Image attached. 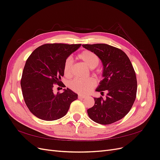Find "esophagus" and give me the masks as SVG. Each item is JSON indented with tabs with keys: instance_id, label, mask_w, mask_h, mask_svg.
<instances>
[{
	"instance_id": "34e87169",
	"label": "esophagus",
	"mask_w": 160,
	"mask_h": 160,
	"mask_svg": "<svg viewBox=\"0 0 160 160\" xmlns=\"http://www.w3.org/2000/svg\"><path fill=\"white\" fill-rule=\"evenodd\" d=\"M86 95H78V98L79 99H85V98H86Z\"/></svg>"
}]
</instances>
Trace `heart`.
Segmentation results:
<instances>
[{
	"instance_id": "obj_1",
	"label": "heart",
	"mask_w": 160,
	"mask_h": 160,
	"mask_svg": "<svg viewBox=\"0 0 160 160\" xmlns=\"http://www.w3.org/2000/svg\"><path fill=\"white\" fill-rule=\"evenodd\" d=\"M79 59L83 61L89 69H93L99 63V58L95 53L90 51H83L78 55ZM72 61L68 58L67 59L64 65V73L67 77L71 75ZM95 85V82L93 79H88L85 80L74 79L70 83V88L72 90L77 93H84L89 91Z\"/></svg>"
}]
</instances>
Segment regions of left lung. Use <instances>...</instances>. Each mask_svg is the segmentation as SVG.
I'll use <instances>...</instances> for the list:
<instances>
[{"label":"left lung","instance_id":"1","mask_svg":"<svg viewBox=\"0 0 160 160\" xmlns=\"http://www.w3.org/2000/svg\"><path fill=\"white\" fill-rule=\"evenodd\" d=\"M82 46L95 53L102 62L103 79L96 91L101 94L108 91L105 99L94 98V105L88 109L89 117L103 125L118 122L128 113L136 98L137 79L132 62L123 51L111 45Z\"/></svg>","mask_w":160,"mask_h":160}]
</instances>
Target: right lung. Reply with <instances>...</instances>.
Returning <instances> with one entry per match:
<instances>
[{"instance_id": "1", "label": "right lung", "mask_w": 160, "mask_h": 160, "mask_svg": "<svg viewBox=\"0 0 160 160\" xmlns=\"http://www.w3.org/2000/svg\"><path fill=\"white\" fill-rule=\"evenodd\" d=\"M81 44L42 45L28 57L24 67L21 86L25 102L37 118L54 121L65 116L78 95L69 88L62 93H53V84L60 85L64 65ZM65 86H63L65 88Z\"/></svg>"}]
</instances>
